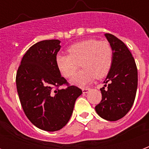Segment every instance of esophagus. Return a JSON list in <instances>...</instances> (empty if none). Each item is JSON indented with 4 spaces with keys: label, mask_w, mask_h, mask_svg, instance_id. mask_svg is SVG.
<instances>
[{
    "label": "esophagus",
    "mask_w": 149,
    "mask_h": 149,
    "mask_svg": "<svg viewBox=\"0 0 149 149\" xmlns=\"http://www.w3.org/2000/svg\"><path fill=\"white\" fill-rule=\"evenodd\" d=\"M90 90V88H82V92H83V93H87L88 91Z\"/></svg>",
    "instance_id": "1"
}]
</instances>
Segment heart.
<instances>
[{
	"label": "heart",
	"mask_w": 149,
	"mask_h": 149,
	"mask_svg": "<svg viewBox=\"0 0 149 149\" xmlns=\"http://www.w3.org/2000/svg\"><path fill=\"white\" fill-rule=\"evenodd\" d=\"M69 55L58 54L56 64L65 77H71L79 63L82 69L72 77V84L84 87L95 77L103 78L111 69L113 50L106 40L88 39L75 43L68 49Z\"/></svg>",
	"instance_id": "1"
}]
</instances>
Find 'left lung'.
Masks as SVG:
<instances>
[{"label": "left lung", "mask_w": 149, "mask_h": 149, "mask_svg": "<svg viewBox=\"0 0 149 149\" xmlns=\"http://www.w3.org/2000/svg\"><path fill=\"white\" fill-rule=\"evenodd\" d=\"M113 50V61L104 87L100 88L102 100L95 107L104 120L116 121L124 117L134 103L138 75L136 62L128 47L114 35L105 33Z\"/></svg>", "instance_id": "8db88e82"}]
</instances>
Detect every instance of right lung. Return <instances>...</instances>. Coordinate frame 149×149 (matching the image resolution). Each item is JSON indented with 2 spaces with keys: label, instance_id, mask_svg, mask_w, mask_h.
Wrapping results in <instances>:
<instances>
[{
  "label": "right lung",
  "instance_id": "add662e5",
  "mask_svg": "<svg viewBox=\"0 0 149 149\" xmlns=\"http://www.w3.org/2000/svg\"><path fill=\"white\" fill-rule=\"evenodd\" d=\"M59 40H45L31 46L21 60L16 83L21 106L28 119L45 131H58L71 117L82 91L61 76L56 57ZM65 86V89H59Z\"/></svg>",
  "mask_w": 149,
  "mask_h": 149
}]
</instances>
